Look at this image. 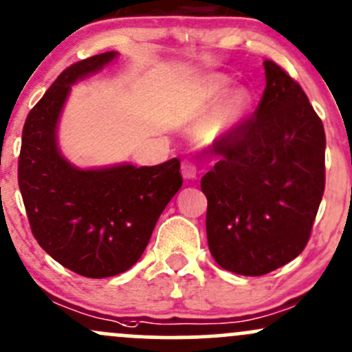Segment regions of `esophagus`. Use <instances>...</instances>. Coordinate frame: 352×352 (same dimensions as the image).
Returning a JSON list of instances; mask_svg holds the SVG:
<instances>
[{
  "label": "esophagus",
  "instance_id": "34e87169",
  "mask_svg": "<svg viewBox=\"0 0 352 352\" xmlns=\"http://www.w3.org/2000/svg\"><path fill=\"white\" fill-rule=\"evenodd\" d=\"M180 170H182V175H184L185 180H194V179H197V167H195L194 162L184 160Z\"/></svg>",
  "mask_w": 352,
  "mask_h": 352
}]
</instances>
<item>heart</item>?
<instances>
[{
    "instance_id": "obj_1",
    "label": "heart",
    "mask_w": 352,
    "mask_h": 352,
    "mask_svg": "<svg viewBox=\"0 0 352 352\" xmlns=\"http://www.w3.org/2000/svg\"><path fill=\"white\" fill-rule=\"evenodd\" d=\"M232 87V80L223 75H212L204 83L197 118L208 120L206 132L210 138L230 137L242 126L252 110V95L245 88Z\"/></svg>"
}]
</instances>
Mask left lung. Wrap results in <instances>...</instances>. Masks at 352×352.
Masks as SVG:
<instances>
[{"label": "left lung", "instance_id": "obj_1", "mask_svg": "<svg viewBox=\"0 0 352 352\" xmlns=\"http://www.w3.org/2000/svg\"><path fill=\"white\" fill-rule=\"evenodd\" d=\"M265 90L252 118L215 150L200 180L207 241L222 269L264 276L306 247L324 194L326 135L299 83L264 61Z\"/></svg>", "mask_w": 352, "mask_h": 352}]
</instances>
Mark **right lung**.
I'll return each mask as SVG.
<instances>
[{"mask_svg":"<svg viewBox=\"0 0 352 352\" xmlns=\"http://www.w3.org/2000/svg\"><path fill=\"white\" fill-rule=\"evenodd\" d=\"M117 52L65 69L23 126L18 184L38 244L63 267L102 279L129 270L144 254L160 214L182 187L179 158L153 167L82 168L58 145L72 87L102 72Z\"/></svg>","mask_w":352,"mask_h":352,"instance_id":"add662e5","label":"right lung"}]
</instances>
